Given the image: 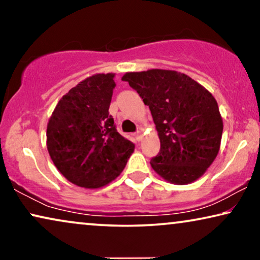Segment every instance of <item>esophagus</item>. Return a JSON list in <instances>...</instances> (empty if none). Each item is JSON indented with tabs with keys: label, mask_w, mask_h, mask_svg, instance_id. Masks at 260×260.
Wrapping results in <instances>:
<instances>
[{
	"label": "esophagus",
	"mask_w": 260,
	"mask_h": 260,
	"mask_svg": "<svg viewBox=\"0 0 260 260\" xmlns=\"http://www.w3.org/2000/svg\"><path fill=\"white\" fill-rule=\"evenodd\" d=\"M135 137H136L137 141H141L142 140V133H141V131H137V133L135 134Z\"/></svg>",
	"instance_id": "34e87169"
}]
</instances>
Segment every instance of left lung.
<instances>
[{"label": "left lung", "instance_id": "8db88e82", "mask_svg": "<svg viewBox=\"0 0 260 260\" xmlns=\"http://www.w3.org/2000/svg\"><path fill=\"white\" fill-rule=\"evenodd\" d=\"M122 80L150 109L161 149L152 169L175 184L198 180L214 161L222 136V118L212 93L186 74L169 70L127 72Z\"/></svg>", "mask_w": 260, "mask_h": 260}]
</instances>
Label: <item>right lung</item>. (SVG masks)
Instances as JSON below:
<instances>
[{"label": "right lung", "mask_w": 260, "mask_h": 260, "mask_svg": "<svg viewBox=\"0 0 260 260\" xmlns=\"http://www.w3.org/2000/svg\"><path fill=\"white\" fill-rule=\"evenodd\" d=\"M115 74L80 81L56 104L47 125L53 163L70 182L101 188L123 172L135 144L118 134L109 115Z\"/></svg>", "instance_id": "1"}]
</instances>
